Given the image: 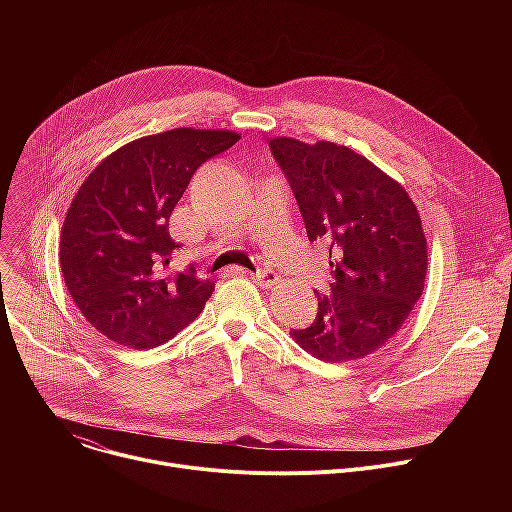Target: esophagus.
I'll return each mask as SVG.
<instances>
[{
	"label": "esophagus",
	"mask_w": 512,
	"mask_h": 512,
	"mask_svg": "<svg viewBox=\"0 0 512 512\" xmlns=\"http://www.w3.org/2000/svg\"><path fill=\"white\" fill-rule=\"evenodd\" d=\"M261 287H273L277 281H279V275L275 271H269V269H261V271H255V273H249Z\"/></svg>",
	"instance_id": "obj_1"
}]
</instances>
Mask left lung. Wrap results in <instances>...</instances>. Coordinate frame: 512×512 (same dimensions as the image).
<instances>
[{"instance_id":"1","label":"left lung","mask_w":512,"mask_h":512,"mask_svg":"<svg viewBox=\"0 0 512 512\" xmlns=\"http://www.w3.org/2000/svg\"><path fill=\"white\" fill-rule=\"evenodd\" d=\"M269 148L296 194L310 241L326 245L332 291L316 322L291 330L326 362L364 358L393 338L423 294L427 241L417 206L381 168L334 141L273 137Z\"/></svg>"}]
</instances>
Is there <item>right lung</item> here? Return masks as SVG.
Listing matches in <instances>:
<instances>
[{"instance_id": "right-lung-1", "label": "right lung", "mask_w": 512, "mask_h": 512, "mask_svg": "<svg viewBox=\"0 0 512 512\" xmlns=\"http://www.w3.org/2000/svg\"><path fill=\"white\" fill-rule=\"evenodd\" d=\"M229 129L178 127L107 156L70 202L60 269L81 314L109 340L156 348L200 316L214 281L174 273L170 214L200 164L239 141Z\"/></svg>"}]
</instances>
